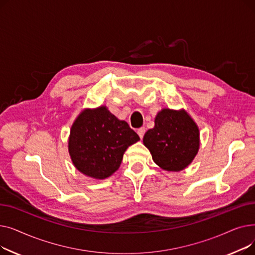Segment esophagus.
<instances>
[{
    "instance_id": "1",
    "label": "esophagus",
    "mask_w": 255,
    "mask_h": 255,
    "mask_svg": "<svg viewBox=\"0 0 255 255\" xmlns=\"http://www.w3.org/2000/svg\"><path fill=\"white\" fill-rule=\"evenodd\" d=\"M144 132H145V128H144V127H141V128H139V129H137V134H138V136H139L140 138L143 137Z\"/></svg>"
}]
</instances>
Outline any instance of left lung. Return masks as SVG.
I'll return each mask as SVG.
<instances>
[{
    "label": "left lung",
    "instance_id": "obj_1",
    "mask_svg": "<svg viewBox=\"0 0 255 255\" xmlns=\"http://www.w3.org/2000/svg\"><path fill=\"white\" fill-rule=\"evenodd\" d=\"M142 141L160 168L178 172L191 164L198 153L199 129L185 110L162 109Z\"/></svg>",
    "mask_w": 255,
    "mask_h": 255
}]
</instances>
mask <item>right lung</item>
Segmentation results:
<instances>
[{
	"instance_id": "right-lung-1",
	"label": "right lung",
	"mask_w": 255,
	"mask_h": 255,
	"mask_svg": "<svg viewBox=\"0 0 255 255\" xmlns=\"http://www.w3.org/2000/svg\"><path fill=\"white\" fill-rule=\"evenodd\" d=\"M138 140L127 122L101 105L85 109L76 117L70 129L68 151L79 172L104 180L119 169L128 146Z\"/></svg>"
}]
</instances>
